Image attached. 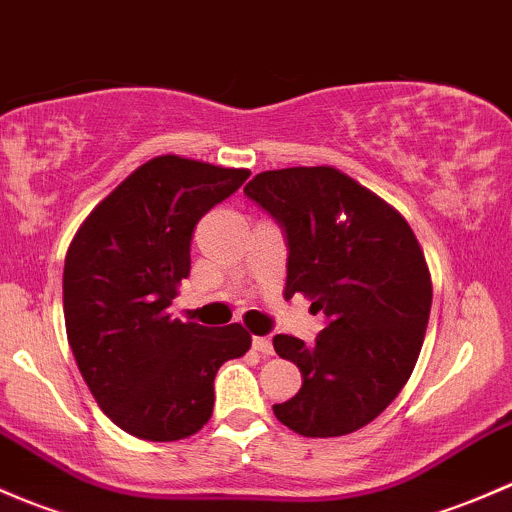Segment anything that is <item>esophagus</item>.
I'll use <instances>...</instances> for the list:
<instances>
[{
	"label": "esophagus",
	"mask_w": 512,
	"mask_h": 512,
	"mask_svg": "<svg viewBox=\"0 0 512 512\" xmlns=\"http://www.w3.org/2000/svg\"><path fill=\"white\" fill-rule=\"evenodd\" d=\"M254 350L261 352V355H273V342L271 337H254Z\"/></svg>",
	"instance_id": "obj_1"
}]
</instances>
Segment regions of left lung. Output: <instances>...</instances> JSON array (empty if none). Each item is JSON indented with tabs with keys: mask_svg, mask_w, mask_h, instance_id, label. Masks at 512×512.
Listing matches in <instances>:
<instances>
[{
	"mask_svg": "<svg viewBox=\"0 0 512 512\" xmlns=\"http://www.w3.org/2000/svg\"><path fill=\"white\" fill-rule=\"evenodd\" d=\"M244 194L286 236L288 298L308 295L328 318L315 345L273 337L303 377L273 414L310 439L352 434L394 402L419 360L431 310L424 251L397 209L335 167L261 172Z\"/></svg>",
	"mask_w": 512,
	"mask_h": 512,
	"instance_id": "obj_1",
	"label": "left lung"
}]
</instances>
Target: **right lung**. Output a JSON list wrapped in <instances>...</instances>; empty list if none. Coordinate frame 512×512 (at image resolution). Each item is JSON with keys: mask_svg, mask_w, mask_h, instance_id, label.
Instances as JSON below:
<instances>
[{"mask_svg": "<svg viewBox=\"0 0 512 512\" xmlns=\"http://www.w3.org/2000/svg\"><path fill=\"white\" fill-rule=\"evenodd\" d=\"M249 170L179 155L152 157L88 214L63 266V318L98 407L128 434L179 441L214 409V377L249 352L239 323L204 328L167 308L189 276L197 221Z\"/></svg>", "mask_w": 512, "mask_h": 512, "instance_id": "obj_1", "label": "right lung"}]
</instances>
